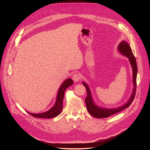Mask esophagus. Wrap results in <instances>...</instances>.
Wrapping results in <instances>:
<instances>
[{
  "mask_svg": "<svg viewBox=\"0 0 150 150\" xmlns=\"http://www.w3.org/2000/svg\"><path fill=\"white\" fill-rule=\"evenodd\" d=\"M80 79H81V75L78 73L74 74L72 76V79L74 80V82H78L80 80Z\"/></svg>",
  "mask_w": 150,
  "mask_h": 150,
  "instance_id": "34e87169",
  "label": "esophagus"
}]
</instances>
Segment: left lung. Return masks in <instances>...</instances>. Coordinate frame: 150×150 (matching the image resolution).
<instances>
[{
	"label": "left lung",
	"instance_id": "left-lung-1",
	"mask_svg": "<svg viewBox=\"0 0 150 150\" xmlns=\"http://www.w3.org/2000/svg\"><path fill=\"white\" fill-rule=\"evenodd\" d=\"M118 50L119 52L125 56H126L129 60L130 63L132 68L133 71V84H134V88L132 90V94L130 97V98L128 100L127 103L122 106L119 107L115 109H105L100 108L98 105H96L91 96V91L88 86V85L82 82V84L84 85L85 87L86 88L87 96L85 100V103H86L87 109L88 113L94 117L96 118H105L108 117L109 116L115 115L117 113L121 112L125 109L128 108L131 103H132L136 94V88H137V65L136 59L132 52V50L130 47L129 44L127 43L125 41H122L118 46Z\"/></svg>",
	"mask_w": 150,
	"mask_h": 150
}]
</instances>
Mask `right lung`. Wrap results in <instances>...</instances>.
Returning a JSON list of instances; mask_svg holds the SVG:
<instances>
[{"mask_svg": "<svg viewBox=\"0 0 150 150\" xmlns=\"http://www.w3.org/2000/svg\"><path fill=\"white\" fill-rule=\"evenodd\" d=\"M74 83V81L72 79L68 78L65 81L63 82V83L61 85L60 87L58 92L57 95L56 97V101L54 104V105L49 110L41 113H37V114H34L28 112L29 114H30L31 116L35 117H38V118H46V119H49L56 117L59 115H60L63 110V99L64 97V93H65V91L66 89L69 87L71 85H72Z\"/></svg>", "mask_w": 150, "mask_h": 150, "instance_id": "add662e5", "label": "right lung"}]
</instances>
